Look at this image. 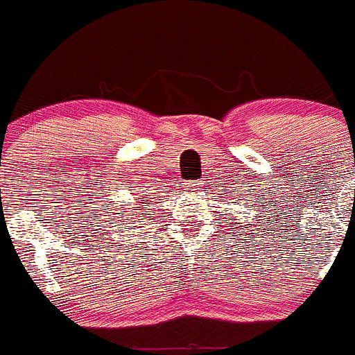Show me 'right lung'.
I'll list each match as a JSON object with an SVG mask.
<instances>
[{"label": "right lung", "mask_w": 355, "mask_h": 355, "mask_svg": "<svg viewBox=\"0 0 355 355\" xmlns=\"http://www.w3.org/2000/svg\"><path fill=\"white\" fill-rule=\"evenodd\" d=\"M138 205H141V207H136L135 210H141V212H139V217L146 216V209H148V207H150V203L145 202V200H141V202H138Z\"/></svg>", "instance_id": "1"}]
</instances>
